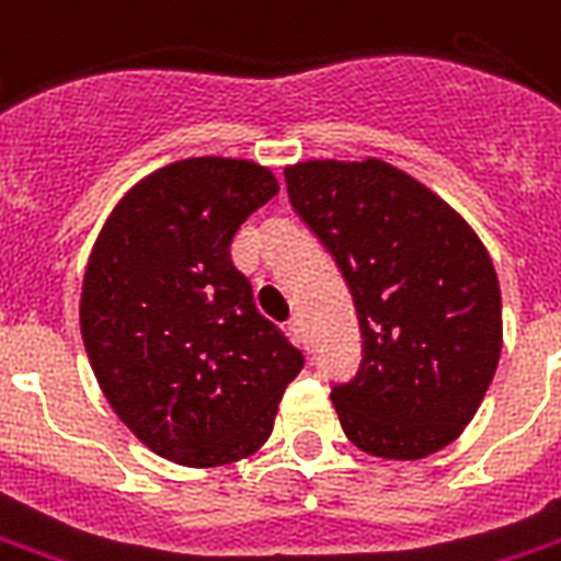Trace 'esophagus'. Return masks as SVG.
<instances>
[{
  "instance_id": "obj_1",
  "label": "esophagus",
  "mask_w": 561,
  "mask_h": 561,
  "mask_svg": "<svg viewBox=\"0 0 561 561\" xmlns=\"http://www.w3.org/2000/svg\"><path fill=\"white\" fill-rule=\"evenodd\" d=\"M288 327H290V332L297 335L299 344H306V329H302V320H299V318H290Z\"/></svg>"
}]
</instances>
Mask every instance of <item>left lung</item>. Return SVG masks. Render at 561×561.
I'll return each mask as SVG.
<instances>
[{
	"label": "left lung",
	"mask_w": 561,
	"mask_h": 561,
	"mask_svg": "<svg viewBox=\"0 0 561 561\" xmlns=\"http://www.w3.org/2000/svg\"><path fill=\"white\" fill-rule=\"evenodd\" d=\"M290 205L327 243L365 337L332 405L358 450L391 461L456 442L489 391L503 302L485 243L450 203L382 158L285 167Z\"/></svg>",
	"instance_id": "8db88e82"
}]
</instances>
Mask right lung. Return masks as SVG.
<instances>
[{"mask_svg":"<svg viewBox=\"0 0 561 561\" xmlns=\"http://www.w3.org/2000/svg\"><path fill=\"white\" fill-rule=\"evenodd\" d=\"M276 194L271 167L182 158L128 187L93 243L79 302L93 376L128 433L176 465L262 450L302 367L229 252Z\"/></svg>","mask_w":561,"mask_h":561,"instance_id":"obj_1","label":"right lung"}]
</instances>
